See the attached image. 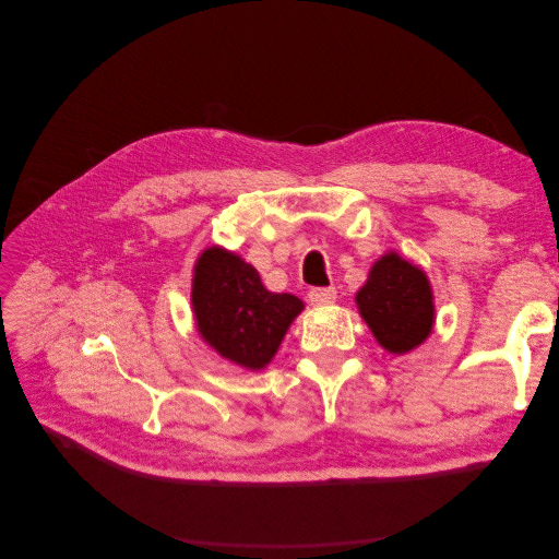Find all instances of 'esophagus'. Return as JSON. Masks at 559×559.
I'll return each mask as SVG.
<instances>
[{
	"mask_svg": "<svg viewBox=\"0 0 559 559\" xmlns=\"http://www.w3.org/2000/svg\"><path fill=\"white\" fill-rule=\"evenodd\" d=\"M337 298V292L333 286H317V289H310L308 300L312 306H331V302Z\"/></svg>",
	"mask_w": 559,
	"mask_h": 559,
	"instance_id": "esophagus-1",
	"label": "esophagus"
}]
</instances>
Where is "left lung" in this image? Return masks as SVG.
Segmentation results:
<instances>
[{"label":"left lung","instance_id":"8db88e82","mask_svg":"<svg viewBox=\"0 0 559 559\" xmlns=\"http://www.w3.org/2000/svg\"><path fill=\"white\" fill-rule=\"evenodd\" d=\"M357 306L376 341L405 354L427 341L433 326V298L427 275L399 253H386L357 294Z\"/></svg>","mask_w":559,"mask_h":559}]
</instances>
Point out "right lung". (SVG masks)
<instances>
[{"label": "right lung", "instance_id": "right-lung-1", "mask_svg": "<svg viewBox=\"0 0 559 559\" xmlns=\"http://www.w3.org/2000/svg\"><path fill=\"white\" fill-rule=\"evenodd\" d=\"M191 300L200 335L222 357L251 370L275 357L286 329L302 310L300 298L270 294L257 267L216 247L195 263Z\"/></svg>", "mask_w": 559, "mask_h": 559}]
</instances>
